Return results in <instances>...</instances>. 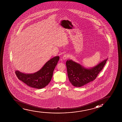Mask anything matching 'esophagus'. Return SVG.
Here are the masks:
<instances>
[{"label": "esophagus", "instance_id": "esophagus-1", "mask_svg": "<svg viewBox=\"0 0 122 122\" xmlns=\"http://www.w3.org/2000/svg\"><path fill=\"white\" fill-rule=\"evenodd\" d=\"M69 57V55L68 54H65L62 56V59L64 60H66Z\"/></svg>", "mask_w": 122, "mask_h": 122}]
</instances>
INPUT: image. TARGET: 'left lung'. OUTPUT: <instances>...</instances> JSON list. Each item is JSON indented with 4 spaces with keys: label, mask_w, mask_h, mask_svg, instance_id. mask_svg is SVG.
<instances>
[{
    "label": "left lung",
    "mask_w": 122,
    "mask_h": 122,
    "mask_svg": "<svg viewBox=\"0 0 122 122\" xmlns=\"http://www.w3.org/2000/svg\"><path fill=\"white\" fill-rule=\"evenodd\" d=\"M107 60V58L95 67L88 69L72 60H67L66 65L71 83L74 86L81 87L93 81L102 70Z\"/></svg>",
    "instance_id": "obj_1"
}]
</instances>
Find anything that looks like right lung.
<instances>
[{
	"mask_svg": "<svg viewBox=\"0 0 122 122\" xmlns=\"http://www.w3.org/2000/svg\"><path fill=\"white\" fill-rule=\"evenodd\" d=\"M59 58V56L54 57L46 62L39 71L33 74H25L18 71H15V74L20 80L29 86L38 89L43 88L51 81Z\"/></svg>",
	"mask_w": 122,
	"mask_h": 122,
	"instance_id": "obj_1",
	"label": "right lung"
}]
</instances>
